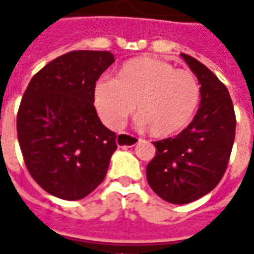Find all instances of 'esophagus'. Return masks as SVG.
Wrapping results in <instances>:
<instances>
[{
    "mask_svg": "<svg viewBox=\"0 0 254 254\" xmlns=\"http://www.w3.org/2000/svg\"><path fill=\"white\" fill-rule=\"evenodd\" d=\"M116 141L118 147H133L140 141V138L133 136V134H129V133H122V134L117 136Z\"/></svg>",
    "mask_w": 254,
    "mask_h": 254,
    "instance_id": "obj_1",
    "label": "esophagus"
}]
</instances>
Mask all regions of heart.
<instances>
[{"label": "heart", "mask_w": 254, "mask_h": 254, "mask_svg": "<svg viewBox=\"0 0 254 254\" xmlns=\"http://www.w3.org/2000/svg\"><path fill=\"white\" fill-rule=\"evenodd\" d=\"M200 102L194 74L155 57H136L122 64L114 78H100L94 105L102 121L120 129L137 103L138 124L155 137H170L190 122Z\"/></svg>", "instance_id": "b5f03b06"}]
</instances>
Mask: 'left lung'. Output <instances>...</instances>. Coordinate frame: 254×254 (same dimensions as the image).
<instances>
[{"instance_id": "left-lung-1", "label": "left lung", "mask_w": 254, "mask_h": 254, "mask_svg": "<svg viewBox=\"0 0 254 254\" xmlns=\"http://www.w3.org/2000/svg\"><path fill=\"white\" fill-rule=\"evenodd\" d=\"M181 56L201 85L200 107L176 137L155 141L156 154L147 166L151 189L171 204L194 201L218 185L235 137V113L229 89L196 58Z\"/></svg>"}]
</instances>
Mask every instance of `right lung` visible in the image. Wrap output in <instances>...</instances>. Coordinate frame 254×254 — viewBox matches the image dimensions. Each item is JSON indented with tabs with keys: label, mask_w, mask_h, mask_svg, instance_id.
<instances>
[{
	"label": "right lung",
	"mask_w": 254,
	"mask_h": 254,
	"mask_svg": "<svg viewBox=\"0 0 254 254\" xmlns=\"http://www.w3.org/2000/svg\"><path fill=\"white\" fill-rule=\"evenodd\" d=\"M113 63L110 52L66 53L42 67L23 95L17 138L25 166L58 198H84L105 180L117 136L96 114L94 87Z\"/></svg>",
	"instance_id": "add662e5"
}]
</instances>
